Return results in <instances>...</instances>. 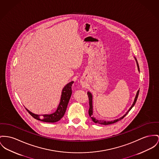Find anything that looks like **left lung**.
Returning <instances> with one entry per match:
<instances>
[{"label": "left lung", "mask_w": 159, "mask_h": 159, "mask_svg": "<svg viewBox=\"0 0 159 159\" xmlns=\"http://www.w3.org/2000/svg\"><path fill=\"white\" fill-rule=\"evenodd\" d=\"M135 60H136V64H137V66H138V71L140 72V69H139V64L138 63V61L136 58V57H134ZM139 90H138L137 93H136V95L135 96V98H134V102L132 104V106H131V107L129 108V110L127 111L126 114H125L123 116L120 117V118L119 119H117L115 120H111V121H108V120H98L97 119H96L95 117L93 116V96L92 94L90 92H87V95L89 96V105H90V108H89V115L90 117L92 118V120L96 123V124H101V125H110V124H114L115 122H117V121H119L121 119H122L125 116L128 114V113L131 110V109L133 107V106L135 105L136 102V101L138 99V95H139Z\"/></svg>", "instance_id": "8db88e82"}]
</instances>
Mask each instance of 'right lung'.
I'll return each mask as SVG.
<instances>
[{"label": "right lung", "mask_w": 159, "mask_h": 159, "mask_svg": "<svg viewBox=\"0 0 159 159\" xmlns=\"http://www.w3.org/2000/svg\"><path fill=\"white\" fill-rule=\"evenodd\" d=\"M74 82L72 81L68 84L66 85L64 87L62 92H61V95L60 98V102L59 103V105L58 106L56 111L52 113L49 115H42V116H43V119H40L39 116L40 115H36L30 111L29 110H28L26 108V110L28 111V112L34 118L40 120L44 122H56L58 120H60L64 115V113L66 112V110L67 109V107L68 105L69 101L70 100V96L72 95V85Z\"/></svg>", "instance_id": "obj_1"}]
</instances>
